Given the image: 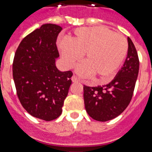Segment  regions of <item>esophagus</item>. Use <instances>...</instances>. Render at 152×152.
I'll return each instance as SVG.
<instances>
[{"mask_svg": "<svg viewBox=\"0 0 152 152\" xmlns=\"http://www.w3.org/2000/svg\"><path fill=\"white\" fill-rule=\"evenodd\" d=\"M72 82L74 83H76V82H78V79L77 78V77L75 76V75H73L72 77Z\"/></svg>", "mask_w": 152, "mask_h": 152, "instance_id": "esophagus-1", "label": "esophagus"}]
</instances>
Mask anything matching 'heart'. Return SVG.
I'll return each instance as SVG.
<instances>
[{"mask_svg": "<svg viewBox=\"0 0 152 152\" xmlns=\"http://www.w3.org/2000/svg\"><path fill=\"white\" fill-rule=\"evenodd\" d=\"M58 48L64 65L71 68L85 54V62L77 68L81 77L94 75L107 81L121 66L128 52L124 36L104 26L81 27L75 29L72 38H61Z\"/></svg>", "mask_w": 152, "mask_h": 152, "instance_id": "1", "label": "heart"}]
</instances>
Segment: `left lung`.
<instances>
[{
    "label": "left lung",
    "instance_id": "left-lung-1",
    "mask_svg": "<svg viewBox=\"0 0 152 152\" xmlns=\"http://www.w3.org/2000/svg\"><path fill=\"white\" fill-rule=\"evenodd\" d=\"M139 70L138 53L128 37L127 57L113 80L98 87L84 85V106L88 115L100 122L111 120L120 115L131 101Z\"/></svg>",
    "mask_w": 152,
    "mask_h": 152
}]
</instances>
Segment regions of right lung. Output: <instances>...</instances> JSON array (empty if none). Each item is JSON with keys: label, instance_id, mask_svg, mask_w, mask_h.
Wrapping results in <instances>:
<instances>
[{"label": "right lung", "instance_id": "obj_1", "mask_svg": "<svg viewBox=\"0 0 152 152\" xmlns=\"http://www.w3.org/2000/svg\"><path fill=\"white\" fill-rule=\"evenodd\" d=\"M62 29L45 23L21 41L13 63V77L23 108L38 119L51 121L61 114L72 84L71 71L61 72L56 65L59 57L56 46Z\"/></svg>", "mask_w": 152, "mask_h": 152}]
</instances>
